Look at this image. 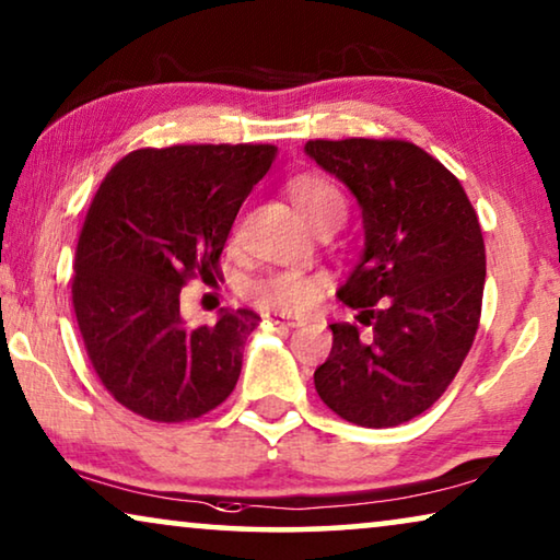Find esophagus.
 <instances>
[{
    "mask_svg": "<svg viewBox=\"0 0 560 560\" xmlns=\"http://www.w3.org/2000/svg\"><path fill=\"white\" fill-rule=\"evenodd\" d=\"M265 318H267V324L285 326V328H298V326H303V324H305L303 318L290 316V313H265Z\"/></svg>",
    "mask_w": 560,
    "mask_h": 560,
    "instance_id": "34e87169",
    "label": "esophagus"
}]
</instances>
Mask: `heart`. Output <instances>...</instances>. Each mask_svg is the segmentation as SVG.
Masks as SVG:
<instances>
[{"mask_svg": "<svg viewBox=\"0 0 560 560\" xmlns=\"http://www.w3.org/2000/svg\"><path fill=\"white\" fill-rule=\"evenodd\" d=\"M288 196L311 229L326 221L341 224L347 217V198L326 175H298L288 183ZM252 295L267 311L303 313L324 298V280L301 272H272L252 285Z\"/></svg>", "mask_w": 560, "mask_h": 560, "instance_id": "b5f03b06", "label": "heart"}]
</instances>
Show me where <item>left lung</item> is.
Listing matches in <instances>:
<instances>
[{
  "instance_id": "obj_1",
  "label": "left lung",
  "mask_w": 560,
  "mask_h": 560,
  "mask_svg": "<svg viewBox=\"0 0 560 560\" xmlns=\"http://www.w3.org/2000/svg\"><path fill=\"white\" fill-rule=\"evenodd\" d=\"M305 155L362 209L364 249L336 298L359 311L331 324L334 347L313 372L336 416L389 428L425 412L469 354L485 293V240L462 183L402 140H311Z\"/></svg>"
}]
</instances>
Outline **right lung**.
Instances as JSON below:
<instances>
[{
	"label": "right lung",
	"instance_id": "obj_1",
	"mask_svg": "<svg viewBox=\"0 0 560 560\" xmlns=\"http://www.w3.org/2000/svg\"><path fill=\"white\" fill-rule=\"evenodd\" d=\"M272 144L135 150L106 173L75 247L73 308L86 354L114 400L158 423L201 418L240 380L255 311L188 326L180 288L219 278V257Z\"/></svg>",
	"mask_w": 560,
	"mask_h": 560
}]
</instances>
